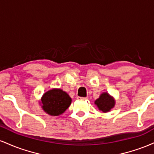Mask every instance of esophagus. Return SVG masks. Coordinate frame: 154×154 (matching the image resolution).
<instances>
[{
    "label": "esophagus",
    "mask_w": 154,
    "mask_h": 154,
    "mask_svg": "<svg viewBox=\"0 0 154 154\" xmlns=\"http://www.w3.org/2000/svg\"><path fill=\"white\" fill-rule=\"evenodd\" d=\"M77 99L78 100H87V98H83V97H77Z\"/></svg>",
    "instance_id": "1"
}]
</instances>
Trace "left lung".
I'll list each match as a JSON object with an SVG mask.
<instances>
[{
    "label": "left lung",
    "mask_w": 154,
    "mask_h": 154,
    "mask_svg": "<svg viewBox=\"0 0 154 154\" xmlns=\"http://www.w3.org/2000/svg\"><path fill=\"white\" fill-rule=\"evenodd\" d=\"M95 104L98 109L103 113L109 112L115 106V99L113 96L105 92L100 94L99 98L95 100Z\"/></svg>",
    "instance_id": "1"
}]
</instances>
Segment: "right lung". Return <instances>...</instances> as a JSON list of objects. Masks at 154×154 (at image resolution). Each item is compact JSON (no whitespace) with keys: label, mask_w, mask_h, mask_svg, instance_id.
<instances>
[{"label":"right lung","mask_w":154,"mask_h":154,"mask_svg":"<svg viewBox=\"0 0 154 154\" xmlns=\"http://www.w3.org/2000/svg\"><path fill=\"white\" fill-rule=\"evenodd\" d=\"M40 104L42 109L48 115H61L71 105L72 98L68 93L60 88H52L43 95Z\"/></svg>","instance_id":"right-lung-1"}]
</instances>
